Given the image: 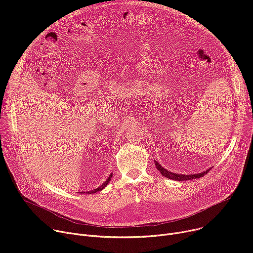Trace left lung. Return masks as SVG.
Here are the masks:
<instances>
[{
    "instance_id": "1",
    "label": "left lung",
    "mask_w": 253,
    "mask_h": 253,
    "mask_svg": "<svg viewBox=\"0 0 253 253\" xmlns=\"http://www.w3.org/2000/svg\"><path fill=\"white\" fill-rule=\"evenodd\" d=\"M154 163H155V166L156 168L160 171V173L168 178V179H172V180H177V181H184V180H191V179H196V178H200L202 176H204L205 174H207L211 168L203 171V172H200V173H196V174H178V173H173L171 171H168L167 169H165L164 167H162L157 161L154 160Z\"/></svg>"
}]
</instances>
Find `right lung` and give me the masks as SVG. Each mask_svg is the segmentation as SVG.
Instances as JSON below:
<instances>
[{"mask_svg": "<svg viewBox=\"0 0 253 253\" xmlns=\"http://www.w3.org/2000/svg\"><path fill=\"white\" fill-rule=\"evenodd\" d=\"M111 178H112V173L109 175V177H108L107 179H106V181L101 185V186H99L98 188H96V189H93V190H90V191H87V194H92V193H96V192H98V191H101V190H103L107 185H108V183L110 182V180H111ZM83 192V191H82ZM81 192V193H82ZM83 193H85V192H83Z\"/></svg>", "mask_w": 253, "mask_h": 253, "instance_id": "obj_1", "label": "right lung"}]
</instances>
